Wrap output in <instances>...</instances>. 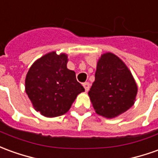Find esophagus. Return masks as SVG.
<instances>
[{
  "label": "esophagus",
  "mask_w": 158,
  "mask_h": 158,
  "mask_svg": "<svg viewBox=\"0 0 158 158\" xmlns=\"http://www.w3.org/2000/svg\"><path fill=\"white\" fill-rule=\"evenodd\" d=\"M83 86H84V88H85V91H88V90H89V89H90V83L85 82L84 84H83Z\"/></svg>",
  "instance_id": "obj_1"
}]
</instances>
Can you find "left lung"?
Listing matches in <instances>:
<instances>
[{
  "label": "left lung",
  "mask_w": 158,
  "mask_h": 158,
  "mask_svg": "<svg viewBox=\"0 0 158 158\" xmlns=\"http://www.w3.org/2000/svg\"><path fill=\"white\" fill-rule=\"evenodd\" d=\"M137 93L135 79L123 60L113 53L101 55L88 92L96 113L108 119L117 117L134 104Z\"/></svg>",
  "instance_id": "left-lung-1"
}]
</instances>
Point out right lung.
I'll list each match as a JSON object with an SVG mask.
<instances>
[{"label": "right lung", "instance_id": "obj_1", "mask_svg": "<svg viewBox=\"0 0 158 158\" xmlns=\"http://www.w3.org/2000/svg\"><path fill=\"white\" fill-rule=\"evenodd\" d=\"M65 53L52 51L37 59L25 77V92L36 111L45 117H56L70 110L77 96L85 91L75 72L67 68Z\"/></svg>", "mask_w": 158, "mask_h": 158}]
</instances>
